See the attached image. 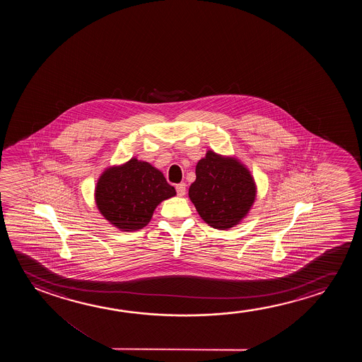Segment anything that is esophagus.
I'll return each mask as SVG.
<instances>
[{
  "label": "esophagus",
  "mask_w": 362,
  "mask_h": 362,
  "mask_svg": "<svg viewBox=\"0 0 362 362\" xmlns=\"http://www.w3.org/2000/svg\"><path fill=\"white\" fill-rule=\"evenodd\" d=\"M175 189H177V194L179 197H184L185 192H187V185H185V183L177 184Z\"/></svg>",
  "instance_id": "34e87169"
}]
</instances>
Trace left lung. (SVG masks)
Wrapping results in <instances>:
<instances>
[{
  "label": "left lung",
  "mask_w": 362,
  "mask_h": 362,
  "mask_svg": "<svg viewBox=\"0 0 362 362\" xmlns=\"http://www.w3.org/2000/svg\"><path fill=\"white\" fill-rule=\"evenodd\" d=\"M189 198L209 226L228 230L246 218L257 187L245 164L235 157L208 151L195 168Z\"/></svg>",
  "instance_id": "8db88e82"
}]
</instances>
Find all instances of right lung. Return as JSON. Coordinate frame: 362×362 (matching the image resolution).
Wrapping results in <instances>:
<instances>
[{"mask_svg":"<svg viewBox=\"0 0 362 362\" xmlns=\"http://www.w3.org/2000/svg\"><path fill=\"white\" fill-rule=\"evenodd\" d=\"M163 173L137 158L105 169L95 188L100 214L121 231H137L151 221L156 208L175 195Z\"/></svg>","mask_w":362,"mask_h":362,"instance_id":"add662e5","label":"right lung"}]
</instances>
